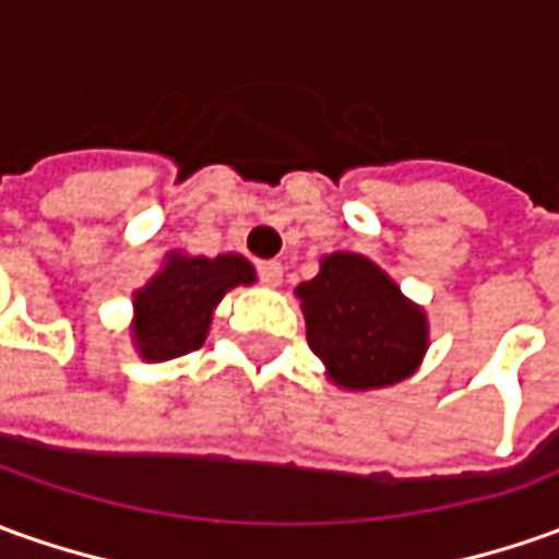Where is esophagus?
<instances>
[{
	"mask_svg": "<svg viewBox=\"0 0 559 559\" xmlns=\"http://www.w3.org/2000/svg\"><path fill=\"white\" fill-rule=\"evenodd\" d=\"M260 281L265 287H281L284 281V265L278 260H269V263H260Z\"/></svg>",
	"mask_w": 559,
	"mask_h": 559,
	"instance_id": "1",
	"label": "esophagus"
}]
</instances>
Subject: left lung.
I'll list each match as a JSON object with an SVG mask.
<instances>
[{"mask_svg":"<svg viewBox=\"0 0 559 559\" xmlns=\"http://www.w3.org/2000/svg\"><path fill=\"white\" fill-rule=\"evenodd\" d=\"M294 294L309 348L336 389H389L419 370L431 345L428 314L370 257L328 253L318 275Z\"/></svg>","mask_w":559,"mask_h":559,"instance_id":"1","label":"left lung"}]
</instances>
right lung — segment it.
Listing matches in <instances>:
<instances>
[{
	"mask_svg": "<svg viewBox=\"0 0 559 559\" xmlns=\"http://www.w3.org/2000/svg\"><path fill=\"white\" fill-rule=\"evenodd\" d=\"M257 281V269L241 253L195 257L170 250L162 269L131 294V345L146 364L180 358L195 352L207 333L219 299Z\"/></svg>",
	"mask_w": 559,
	"mask_h": 559,
	"instance_id": "obj_1",
	"label": "right lung"
}]
</instances>
